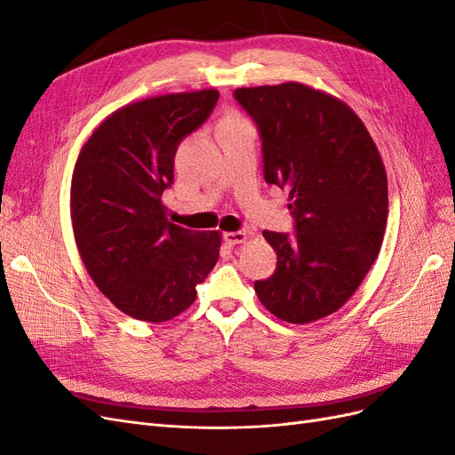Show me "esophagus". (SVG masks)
I'll return each mask as SVG.
<instances>
[{"instance_id": "34e87169", "label": "esophagus", "mask_w": 455, "mask_h": 455, "mask_svg": "<svg viewBox=\"0 0 455 455\" xmlns=\"http://www.w3.org/2000/svg\"><path fill=\"white\" fill-rule=\"evenodd\" d=\"M246 237H249V233H246V231H228V233H224V241H226L229 246L244 243Z\"/></svg>"}]
</instances>
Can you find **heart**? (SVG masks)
Here are the masks:
<instances>
[{"label": "heart", "mask_w": 455, "mask_h": 455, "mask_svg": "<svg viewBox=\"0 0 455 455\" xmlns=\"http://www.w3.org/2000/svg\"><path fill=\"white\" fill-rule=\"evenodd\" d=\"M228 117H237V116H228Z\"/></svg>", "instance_id": "b5f03b06"}]
</instances>
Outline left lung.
<instances>
[{"mask_svg": "<svg viewBox=\"0 0 455 455\" xmlns=\"http://www.w3.org/2000/svg\"><path fill=\"white\" fill-rule=\"evenodd\" d=\"M233 94L259 131L266 182L288 191L296 229L264 231L277 269L254 291L286 323L323 319L355 294L381 249L389 209L381 156L336 96L296 81Z\"/></svg>", "mask_w": 455, "mask_h": 455, "instance_id": "obj_1", "label": "left lung"}]
</instances>
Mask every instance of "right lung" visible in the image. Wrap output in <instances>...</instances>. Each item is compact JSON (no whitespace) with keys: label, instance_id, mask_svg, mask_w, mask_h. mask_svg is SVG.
I'll return each instance as SVG.
<instances>
[{"label":"right lung","instance_id":"add662e5","mask_svg":"<svg viewBox=\"0 0 455 455\" xmlns=\"http://www.w3.org/2000/svg\"><path fill=\"white\" fill-rule=\"evenodd\" d=\"M218 96L203 89L123 106L79 151L70 201L77 251L99 291L132 319L164 323L186 311L218 261L220 231L169 222L161 201L178 146Z\"/></svg>","mask_w":455,"mask_h":455}]
</instances>
